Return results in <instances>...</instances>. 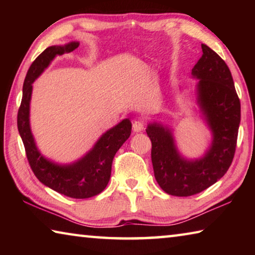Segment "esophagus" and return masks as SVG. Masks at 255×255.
<instances>
[{"mask_svg": "<svg viewBox=\"0 0 255 255\" xmlns=\"http://www.w3.org/2000/svg\"><path fill=\"white\" fill-rule=\"evenodd\" d=\"M132 129H133V131H136V132L144 130L145 123L143 122V120H135V122L132 123Z\"/></svg>", "mask_w": 255, "mask_h": 255, "instance_id": "34e87169", "label": "esophagus"}]
</instances>
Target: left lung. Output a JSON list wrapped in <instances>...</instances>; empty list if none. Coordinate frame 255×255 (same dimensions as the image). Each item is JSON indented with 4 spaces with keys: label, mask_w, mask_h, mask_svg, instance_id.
I'll use <instances>...</instances> for the list:
<instances>
[{
    "label": "left lung",
    "mask_w": 255,
    "mask_h": 255,
    "mask_svg": "<svg viewBox=\"0 0 255 255\" xmlns=\"http://www.w3.org/2000/svg\"><path fill=\"white\" fill-rule=\"evenodd\" d=\"M202 56L192 68L199 79L198 102L213 131V144L196 161L184 159L176 150L171 130L158 124L148 125L152 141L154 175L171 196L189 197L204 191L224 176L234 158L241 122V102L227 64L202 44Z\"/></svg>",
    "instance_id": "8db88e82"
}]
</instances>
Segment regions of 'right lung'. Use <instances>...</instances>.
<instances>
[{"mask_svg": "<svg viewBox=\"0 0 255 255\" xmlns=\"http://www.w3.org/2000/svg\"><path fill=\"white\" fill-rule=\"evenodd\" d=\"M79 42L65 46H51L33 60L24 79L22 100L18 111V130L22 138L29 165L37 179L56 192L75 199L91 198L102 192L111 175V165L116 153L131 132V123L125 119L103 133L90 152L70 165H58L46 159L37 149L29 125V107L33 81L39 76L56 55L71 53Z\"/></svg>", "mask_w": 255, "mask_h": 255, "instance_id": "1", "label": "right lung"}]
</instances>
